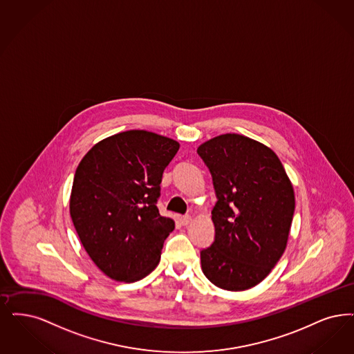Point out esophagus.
Listing matches in <instances>:
<instances>
[{
    "instance_id": "obj_1",
    "label": "esophagus",
    "mask_w": 354,
    "mask_h": 354,
    "mask_svg": "<svg viewBox=\"0 0 354 354\" xmlns=\"http://www.w3.org/2000/svg\"><path fill=\"white\" fill-rule=\"evenodd\" d=\"M191 220H192V218H191V216H188V214H185V216H180V217H179V221H180V224L184 225V227H185V225H188V224L191 223Z\"/></svg>"
}]
</instances>
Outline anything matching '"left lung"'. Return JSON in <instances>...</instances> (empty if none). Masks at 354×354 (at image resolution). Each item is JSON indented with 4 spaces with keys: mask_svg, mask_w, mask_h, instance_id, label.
<instances>
[{
    "mask_svg": "<svg viewBox=\"0 0 354 354\" xmlns=\"http://www.w3.org/2000/svg\"><path fill=\"white\" fill-rule=\"evenodd\" d=\"M212 175L214 241L200 253L201 269L227 291L262 282L281 259L295 211L294 187L277 154L241 134H223L198 147Z\"/></svg>",
    "mask_w": 354,
    "mask_h": 354,
    "instance_id": "8db88e82",
    "label": "left lung"
}]
</instances>
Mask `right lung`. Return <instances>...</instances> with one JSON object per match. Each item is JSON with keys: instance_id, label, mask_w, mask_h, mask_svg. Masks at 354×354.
<instances>
[{"instance_id": "1", "label": "right lung", "mask_w": 354, "mask_h": 354, "mask_svg": "<svg viewBox=\"0 0 354 354\" xmlns=\"http://www.w3.org/2000/svg\"><path fill=\"white\" fill-rule=\"evenodd\" d=\"M179 142L129 130L96 143L79 163L70 198L85 252L117 282H137L156 269L175 227L156 208L163 171Z\"/></svg>"}]
</instances>
